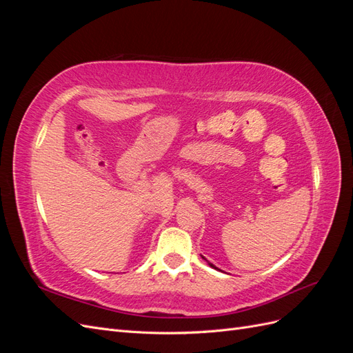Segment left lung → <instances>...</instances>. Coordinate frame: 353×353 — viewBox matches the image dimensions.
Here are the masks:
<instances>
[{"label": "left lung", "mask_w": 353, "mask_h": 353, "mask_svg": "<svg viewBox=\"0 0 353 353\" xmlns=\"http://www.w3.org/2000/svg\"><path fill=\"white\" fill-rule=\"evenodd\" d=\"M209 265L212 266V268H215V270H216V266H215V265H212V263H209Z\"/></svg>", "instance_id": "obj_1"}]
</instances>
